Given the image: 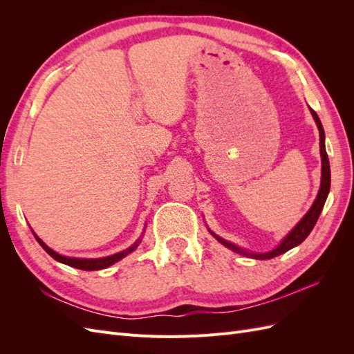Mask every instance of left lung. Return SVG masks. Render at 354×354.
Listing matches in <instances>:
<instances>
[{
	"label": "left lung",
	"mask_w": 354,
	"mask_h": 354,
	"mask_svg": "<svg viewBox=\"0 0 354 354\" xmlns=\"http://www.w3.org/2000/svg\"><path fill=\"white\" fill-rule=\"evenodd\" d=\"M310 112H312V116L313 120L317 125V130H319V140H320V158H322V177H320V189L317 192V196L313 202V205L310 207V209L306 212V216L299 220L295 226L291 229V232H289L286 236L279 242V245L276 246V248H273L272 251H267V252H250L246 251L243 248H241V246L234 245L226 239L220 238L218 234L214 233L212 230H209V233L212 234L214 238H216L221 245L226 246V248L232 250L233 252H238L241 255H245V257H251V259H255V260H270V259H274V257L281 255L289 250H292L294 246L301 243L308 234L310 232L313 230L315 224L320 216V212H322L324 209V205L326 202V198H328V194H329V189H330V168H329V159H328V153H326V149H325V131H324V127H322V122H320L317 113L312 109L308 108Z\"/></svg>",
	"instance_id": "obj_1"
}]
</instances>
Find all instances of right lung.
Listing matches in <instances>:
<instances>
[{
  "mask_svg": "<svg viewBox=\"0 0 354 354\" xmlns=\"http://www.w3.org/2000/svg\"><path fill=\"white\" fill-rule=\"evenodd\" d=\"M32 233H34V232H32ZM34 236L38 241V243L42 246V248L46 250V252L48 255H51L56 261L63 263L66 266H71V267H75V269H80V270H102V269H106V267H109V266L118 263L120 260H122L124 257H127L128 254H131L137 248L138 243L142 242V238H138L131 246H128L127 250H124L121 252L112 254V255H108V257H102V259H77V257H66V255H62V254L56 252L55 250H51L50 246H47L44 242H42L35 233H34Z\"/></svg>",
  "mask_w": 354,
  "mask_h": 354,
  "instance_id": "obj_1",
  "label": "right lung"
}]
</instances>
